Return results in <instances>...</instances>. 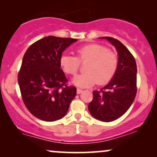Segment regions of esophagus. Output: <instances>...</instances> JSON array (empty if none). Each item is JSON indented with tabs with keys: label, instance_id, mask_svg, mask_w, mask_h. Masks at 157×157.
Returning a JSON list of instances; mask_svg holds the SVG:
<instances>
[{
	"label": "esophagus",
	"instance_id": "esophagus-1",
	"mask_svg": "<svg viewBox=\"0 0 157 157\" xmlns=\"http://www.w3.org/2000/svg\"><path fill=\"white\" fill-rule=\"evenodd\" d=\"M82 92V90L80 89H77V94H81Z\"/></svg>",
	"mask_w": 157,
	"mask_h": 157
}]
</instances>
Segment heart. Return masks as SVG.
I'll use <instances>...</instances> for the list:
<instances>
[{"label": "heart", "instance_id": "1", "mask_svg": "<svg viewBox=\"0 0 157 157\" xmlns=\"http://www.w3.org/2000/svg\"><path fill=\"white\" fill-rule=\"evenodd\" d=\"M77 57L63 54L60 58L61 68L65 73L75 75L80 63L88 62L85 66V73L77 75L72 82L82 88L94 85H104L113 78L119 67V57L115 52L110 51L107 46L99 44H91L80 46L76 50Z\"/></svg>", "mask_w": 157, "mask_h": 157}]
</instances>
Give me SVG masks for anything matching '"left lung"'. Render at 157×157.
Masks as SVG:
<instances>
[{
	"instance_id": "1",
	"label": "left lung",
	"mask_w": 157,
	"mask_h": 157,
	"mask_svg": "<svg viewBox=\"0 0 157 157\" xmlns=\"http://www.w3.org/2000/svg\"><path fill=\"white\" fill-rule=\"evenodd\" d=\"M116 48L119 67L113 78L100 91H93L89 111L95 119L111 122L125 113L134 102L136 94V64L134 56L118 40L102 37Z\"/></svg>"
}]
</instances>
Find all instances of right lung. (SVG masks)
Segmentation results:
<instances>
[{"mask_svg": "<svg viewBox=\"0 0 157 157\" xmlns=\"http://www.w3.org/2000/svg\"><path fill=\"white\" fill-rule=\"evenodd\" d=\"M77 39L48 36L32 44L23 57L18 84L25 105L46 122L63 118L77 94L60 68L63 52Z\"/></svg>", "mask_w": 157, "mask_h": 157, "instance_id": "obj_1", "label": "right lung"}]
</instances>
